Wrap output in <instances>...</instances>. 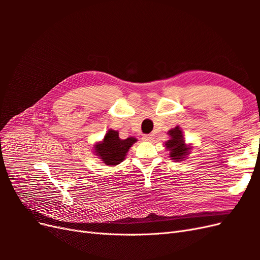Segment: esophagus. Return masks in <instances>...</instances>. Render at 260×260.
<instances>
[{"label": "esophagus", "instance_id": "1", "mask_svg": "<svg viewBox=\"0 0 260 260\" xmlns=\"http://www.w3.org/2000/svg\"><path fill=\"white\" fill-rule=\"evenodd\" d=\"M143 141H145V142H151V141L153 140V136L152 135H145L143 136Z\"/></svg>", "mask_w": 260, "mask_h": 260}]
</instances>
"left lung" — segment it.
<instances>
[{
    "label": "left lung",
    "mask_w": 260,
    "mask_h": 260,
    "mask_svg": "<svg viewBox=\"0 0 260 260\" xmlns=\"http://www.w3.org/2000/svg\"><path fill=\"white\" fill-rule=\"evenodd\" d=\"M167 135L169 136V139L165 142V146L169 152V157L175 161L184 160L187 155H190L193 147L191 144L186 145L182 130L179 125H177V127L170 129Z\"/></svg>",
    "instance_id": "left-lung-1"
}]
</instances>
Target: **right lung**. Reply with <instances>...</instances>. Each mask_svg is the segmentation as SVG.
<instances>
[{
    "mask_svg": "<svg viewBox=\"0 0 260 260\" xmlns=\"http://www.w3.org/2000/svg\"><path fill=\"white\" fill-rule=\"evenodd\" d=\"M137 141L138 140L133 137L120 139L119 132L117 130L108 129L103 140L94 144V155H96L106 166L114 167L123 161L130 147Z\"/></svg>",
    "mask_w": 260,
    "mask_h": 260,
    "instance_id": "add662e5",
    "label": "right lung"
}]
</instances>
